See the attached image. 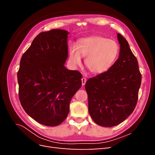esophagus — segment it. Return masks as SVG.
<instances>
[{
  "instance_id": "1",
  "label": "esophagus",
  "mask_w": 155,
  "mask_h": 155,
  "mask_svg": "<svg viewBox=\"0 0 155 155\" xmlns=\"http://www.w3.org/2000/svg\"><path fill=\"white\" fill-rule=\"evenodd\" d=\"M81 81H82V85H85V83L87 81V79L85 78H82Z\"/></svg>"
}]
</instances>
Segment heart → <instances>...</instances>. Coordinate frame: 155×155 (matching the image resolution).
<instances>
[{"label": "heart", "instance_id": "heart-1", "mask_svg": "<svg viewBox=\"0 0 155 155\" xmlns=\"http://www.w3.org/2000/svg\"><path fill=\"white\" fill-rule=\"evenodd\" d=\"M118 53V45L114 41L100 36H93L80 40L78 46H70L69 58L74 65H79L81 56L87 57L85 63L89 72L100 74L110 68Z\"/></svg>", "mask_w": 155, "mask_h": 155}]
</instances>
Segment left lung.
<instances>
[{"label": "left lung", "mask_w": 155, "mask_h": 155, "mask_svg": "<svg viewBox=\"0 0 155 155\" xmlns=\"http://www.w3.org/2000/svg\"><path fill=\"white\" fill-rule=\"evenodd\" d=\"M119 58L110 68L85 83L88 112L94 122L111 127L121 124L137 105L142 74L137 58L124 37L118 34Z\"/></svg>", "instance_id": "left-lung-1"}]
</instances>
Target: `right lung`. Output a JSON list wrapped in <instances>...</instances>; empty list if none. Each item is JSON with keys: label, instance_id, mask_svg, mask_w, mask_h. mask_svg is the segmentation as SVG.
I'll return each mask as SVG.
<instances>
[{"label": "right lung", "instance_id": "1", "mask_svg": "<svg viewBox=\"0 0 155 155\" xmlns=\"http://www.w3.org/2000/svg\"><path fill=\"white\" fill-rule=\"evenodd\" d=\"M68 34L63 30L40 33L23 54L17 72L22 108L46 126H57L66 119L72 97L82 85L81 74L64 66Z\"/></svg>", "mask_w": 155, "mask_h": 155}]
</instances>
